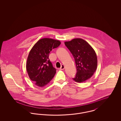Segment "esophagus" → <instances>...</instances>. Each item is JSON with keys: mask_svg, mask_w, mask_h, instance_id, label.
I'll return each instance as SVG.
<instances>
[{"mask_svg": "<svg viewBox=\"0 0 121 121\" xmlns=\"http://www.w3.org/2000/svg\"><path fill=\"white\" fill-rule=\"evenodd\" d=\"M64 69V66L63 65H62L61 68H60V70H63Z\"/></svg>", "mask_w": 121, "mask_h": 121, "instance_id": "obj_1", "label": "esophagus"}]
</instances>
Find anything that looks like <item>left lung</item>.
I'll use <instances>...</instances> for the list:
<instances>
[{"instance_id":"8db88e82","label":"left lung","mask_w":121,"mask_h":121,"mask_svg":"<svg viewBox=\"0 0 121 121\" xmlns=\"http://www.w3.org/2000/svg\"><path fill=\"white\" fill-rule=\"evenodd\" d=\"M64 43L75 59L77 71L75 78L73 79L80 83L90 78L98 65L97 55L92 46L80 38L66 41Z\"/></svg>"}]
</instances>
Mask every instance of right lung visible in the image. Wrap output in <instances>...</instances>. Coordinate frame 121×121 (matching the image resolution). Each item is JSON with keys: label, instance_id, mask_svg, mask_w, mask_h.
<instances>
[{"label": "right lung", "instance_id": "1", "mask_svg": "<svg viewBox=\"0 0 121 121\" xmlns=\"http://www.w3.org/2000/svg\"><path fill=\"white\" fill-rule=\"evenodd\" d=\"M60 44L59 40L43 38L38 41L30 51L26 69L29 78L36 86L43 87L54 77L56 70L53 67L48 57L52 49Z\"/></svg>", "mask_w": 121, "mask_h": 121}]
</instances>
